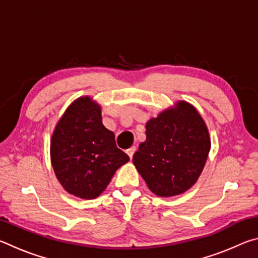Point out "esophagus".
<instances>
[{
	"label": "esophagus",
	"instance_id": "esophagus-1",
	"mask_svg": "<svg viewBox=\"0 0 258 258\" xmlns=\"http://www.w3.org/2000/svg\"><path fill=\"white\" fill-rule=\"evenodd\" d=\"M135 151H137V147H131L130 149H128L127 151H126V152H127V155H128V157H130L131 159H132V157H133Z\"/></svg>",
	"mask_w": 258,
	"mask_h": 258
}]
</instances>
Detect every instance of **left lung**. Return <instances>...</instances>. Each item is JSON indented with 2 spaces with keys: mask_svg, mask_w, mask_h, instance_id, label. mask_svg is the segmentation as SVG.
Wrapping results in <instances>:
<instances>
[{
  "mask_svg": "<svg viewBox=\"0 0 258 258\" xmlns=\"http://www.w3.org/2000/svg\"><path fill=\"white\" fill-rule=\"evenodd\" d=\"M147 139L133 164L158 197L182 195L198 181L211 150V137L199 111L177 101L146 124Z\"/></svg>",
  "mask_w": 258,
  "mask_h": 258,
  "instance_id": "1",
  "label": "left lung"
}]
</instances>
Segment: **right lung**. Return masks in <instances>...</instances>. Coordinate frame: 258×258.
<instances>
[{
  "mask_svg": "<svg viewBox=\"0 0 258 258\" xmlns=\"http://www.w3.org/2000/svg\"><path fill=\"white\" fill-rule=\"evenodd\" d=\"M51 164L60 184L75 197L94 199L130 157L102 124L101 106L85 95L69 104L51 137Z\"/></svg>",
  "mask_w": 258,
  "mask_h": 258,
  "instance_id": "obj_1",
  "label": "right lung"
}]
</instances>
